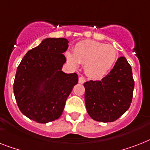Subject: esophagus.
I'll return each instance as SVG.
<instances>
[{
  "label": "esophagus",
  "instance_id": "1",
  "mask_svg": "<svg viewBox=\"0 0 150 150\" xmlns=\"http://www.w3.org/2000/svg\"><path fill=\"white\" fill-rule=\"evenodd\" d=\"M85 81H86L85 77H83V76H80V77H79V83H83Z\"/></svg>",
  "mask_w": 150,
  "mask_h": 150
}]
</instances>
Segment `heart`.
Masks as SVG:
<instances>
[{"instance_id": "heart-1", "label": "heart", "mask_w": 150, "mask_h": 150, "mask_svg": "<svg viewBox=\"0 0 150 150\" xmlns=\"http://www.w3.org/2000/svg\"><path fill=\"white\" fill-rule=\"evenodd\" d=\"M67 61L74 68L85 64V71L93 78H102L112 70L117 57V51L112 46L86 40L79 42L74 48V54L67 52Z\"/></svg>"}]
</instances>
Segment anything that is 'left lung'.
<instances>
[{"label":"left lung","instance_id":"obj_1","mask_svg":"<svg viewBox=\"0 0 150 150\" xmlns=\"http://www.w3.org/2000/svg\"><path fill=\"white\" fill-rule=\"evenodd\" d=\"M85 103L90 117L98 122H113L126 112L132 102L134 80L131 66L124 57L116 62L101 80L84 83Z\"/></svg>","mask_w":150,"mask_h":150}]
</instances>
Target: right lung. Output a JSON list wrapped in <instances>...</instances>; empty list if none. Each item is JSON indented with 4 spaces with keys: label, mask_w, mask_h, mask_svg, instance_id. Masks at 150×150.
<instances>
[{
    "label": "right lung",
    "mask_w": 150,
    "mask_h": 150,
    "mask_svg": "<svg viewBox=\"0 0 150 150\" xmlns=\"http://www.w3.org/2000/svg\"><path fill=\"white\" fill-rule=\"evenodd\" d=\"M66 38H46L25 54L17 69L13 93L24 116L39 123L57 120L78 83V75L62 70Z\"/></svg>",
    "instance_id": "right-lung-1"
}]
</instances>
